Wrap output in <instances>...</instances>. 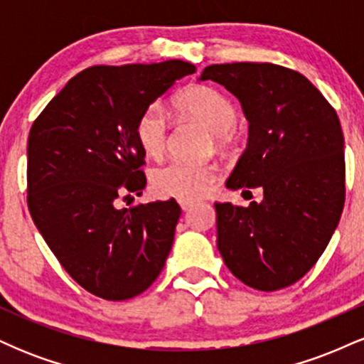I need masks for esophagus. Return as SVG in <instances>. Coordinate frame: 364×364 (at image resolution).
Listing matches in <instances>:
<instances>
[{
	"mask_svg": "<svg viewBox=\"0 0 364 364\" xmlns=\"http://www.w3.org/2000/svg\"><path fill=\"white\" fill-rule=\"evenodd\" d=\"M179 207H181L183 210H190V208L193 207V202H186V200H179Z\"/></svg>",
	"mask_w": 364,
	"mask_h": 364,
	"instance_id": "obj_1",
	"label": "esophagus"
}]
</instances>
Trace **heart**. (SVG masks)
I'll list each match as a JSON object with an SVG mask.
<instances>
[{
	"label": "heart",
	"instance_id": "1",
	"mask_svg": "<svg viewBox=\"0 0 364 364\" xmlns=\"http://www.w3.org/2000/svg\"><path fill=\"white\" fill-rule=\"evenodd\" d=\"M174 106L188 118L202 121L212 129L215 144L220 147L235 140L237 109L224 92L208 85H191L179 92ZM169 124L159 104H150L141 111L135 123V139L149 157H161L168 145ZM219 178L214 162L169 161L152 171L150 185L162 198H176L195 202L203 198Z\"/></svg>",
	"mask_w": 364,
	"mask_h": 364
}]
</instances>
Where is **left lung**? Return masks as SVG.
<instances>
[{
    "label": "left lung",
    "instance_id": "1",
    "mask_svg": "<svg viewBox=\"0 0 364 364\" xmlns=\"http://www.w3.org/2000/svg\"><path fill=\"white\" fill-rule=\"evenodd\" d=\"M200 78L232 92L250 121L248 145L225 185L263 190L262 202L248 207L215 203L217 248L246 286L282 289L318 262L339 224L346 200L339 116L286 66L225 63L207 66Z\"/></svg>",
    "mask_w": 364,
    "mask_h": 364
}]
</instances>
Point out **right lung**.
I'll return each mask as SVG.
<instances>
[{"mask_svg":"<svg viewBox=\"0 0 364 364\" xmlns=\"http://www.w3.org/2000/svg\"><path fill=\"white\" fill-rule=\"evenodd\" d=\"M191 63L97 65L83 70L37 116L27 144V205L75 282L107 301L152 286L181 215L176 200L118 208L141 195L145 152L135 123Z\"/></svg>","mask_w":364,"mask_h":364,"instance_id":"add662e5","label":"right lung"}]
</instances>
